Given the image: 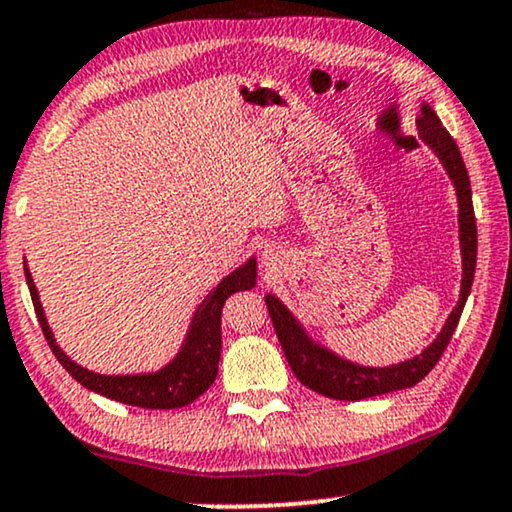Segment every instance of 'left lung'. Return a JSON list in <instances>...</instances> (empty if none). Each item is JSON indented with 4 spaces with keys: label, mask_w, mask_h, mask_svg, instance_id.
<instances>
[{
    "label": "left lung",
    "mask_w": 512,
    "mask_h": 512,
    "mask_svg": "<svg viewBox=\"0 0 512 512\" xmlns=\"http://www.w3.org/2000/svg\"><path fill=\"white\" fill-rule=\"evenodd\" d=\"M420 137L428 144L439 160H442L446 174L454 181V189L458 196V238H461V257H463V278H461V297H458L454 312L446 319L442 333L432 342L428 349L418 354V357L401 361V364L373 368L359 366L354 361H347L331 352V349L316 345L309 338L307 331L300 326V321L288 312V307L278 297L267 295V309L274 323L278 342H281L283 354H286L290 368H293L295 378L304 387L323 394V397L340 399V401H359L368 397H378V394L406 390L428 375L439 357L444 354L449 345L451 335H454L458 319H461L465 300H468L472 278H475L477 264V224L475 210H472V191L470 177L465 170V163L458 151L456 141L446 132L437 113L432 111L428 103L420 108Z\"/></svg>",
    "instance_id": "1"
}]
</instances>
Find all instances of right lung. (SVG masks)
Returning a JSON list of instances; mask_svg holds the SVG:
<instances>
[{"label": "right lung", "mask_w": 512, "mask_h": 512, "mask_svg": "<svg viewBox=\"0 0 512 512\" xmlns=\"http://www.w3.org/2000/svg\"><path fill=\"white\" fill-rule=\"evenodd\" d=\"M255 278V257H250L243 267H238L229 276L222 278L212 288V293L198 304L184 345H181L177 357L165 368H160L155 373L139 375H101L77 366L56 345V338L51 333L47 316H44V309L40 304V293H37L28 264H25V281H28L32 304H35V314L40 319L42 333L47 338L54 357L58 359V364L66 368L77 383L87 387V390L103 394V397L113 401H122V404L141 406V409H181V406L196 401L200 394L215 383L219 354H222V307L229 295L238 293V290L255 288Z\"/></svg>", "instance_id": "right-lung-1"}]
</instances>
